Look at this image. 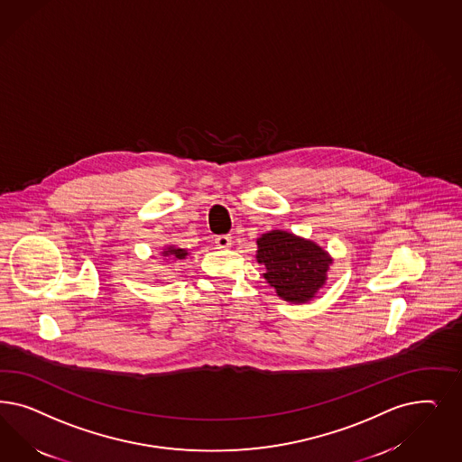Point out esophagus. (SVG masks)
I'll list each match as a JSON object with an SVG mask.
<instances>
[{
  "label": "esophagus",
  "mask_w": 462,
  "mask_h": 462,
  "mask_svg": "<svg viewBox=\"0 0 462 462\" xmlns=\"http://www.w3.org/2000/svg\"><path fill=\"white\" fill-rule=\"evenodd\" d=\"M231 241H233V238L229 235H221V236L216 238V246L219 250H227L231 246Z\"/></svg>",
  "instance_id": "34e87169"
}]
</instances>
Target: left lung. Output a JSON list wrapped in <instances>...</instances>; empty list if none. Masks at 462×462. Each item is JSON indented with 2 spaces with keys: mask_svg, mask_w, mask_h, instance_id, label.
Returning <instances> with one entry per match:
<instances>
[{
  "mask_svg": "<svg viewBox=\"0 0 462 462\" xmlns=\"http://www.w3.org/2000/svg\"><path fill=\"white\" fill-rule=\"evenodd\" d=\"M256 262L265 265L263 277L283 300L310 302L327 283L333 258L311 239L273 229L256 239Z\"/></svg>",
  "mask_w": 462,
  "mask_h": 462,
  "instance_id": "1",
  "label": "left lung"
}]
</instances>
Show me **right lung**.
Segmentation results:
<instances>
[{"mask_svg": "<svg viewBox=\"0 0 462 462\" xmlns=\"http://www.w3.org/2000/svg\"><path fill=\"white\" fill-rule=\"evenodd\" d=\"M187 254H189V252L185 248H179L175 245H168L162 252V256L168 258V260H183Z\"/></svg>", "mask_w": 462, "mask_h": 462, "instance_id": "add662e5", "label": "right lung"}]
</instances>
